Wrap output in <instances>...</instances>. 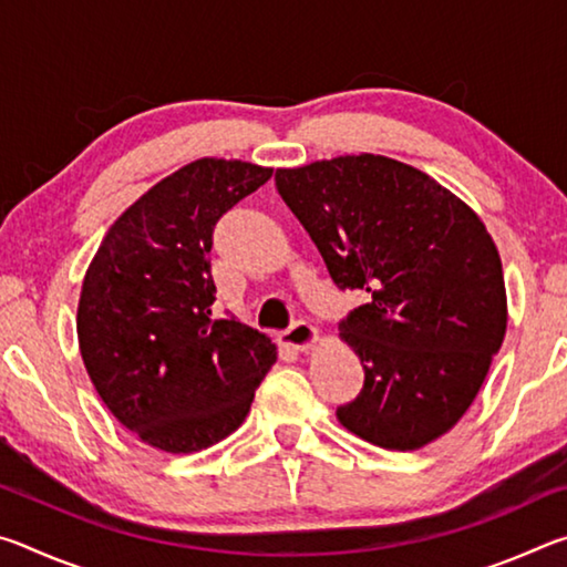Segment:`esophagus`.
I'll list each match as a JSON object with an SVG mask.
<instances>
[{"label": "esophagus", "instance_id": "34e87169", "mask_svg": "<svg viewBox=\"0 0 567 567\" xmlns=\"http://www.w3.org/2000/svg\"><path fill=\"white\" fill-rule=\"evenodd\" d=\"M280 342L285 348H292V350H310L315 348V342H318V330H315L310 322L297 320L285 332H280Z\"/></svg>", "mask_w": 567, "mask_h": 567}]
</instances>
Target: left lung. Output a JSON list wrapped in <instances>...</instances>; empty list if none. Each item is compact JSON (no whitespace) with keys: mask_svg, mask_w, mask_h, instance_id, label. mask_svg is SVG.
<instances>
[{"mask_svg":"<svg viewBox=\"0 0 567 567\" xmlns=\"http://www.w3.org/2000/svg\"><path fill=\"white\" fill-rule=\"evenodd\" d=\"M275 185L332 282L370 292L340 322L364 385L338 420L402 453L445 435L505 338L503 265L485 225L425 172L380 155L277 169Z\"/></svg>","mask_w":567,"mask_h":567,"instance_id":"obj_1","label":"left lung"}]
</instances>
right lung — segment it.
<instances>
[{
	"label": "right lung",
	"mask_w": 567,
	"mask_h": 567,
	"mask_svg": "<svg viewBox=\"0 0 567 567\" xmlns=\"http://www.w3.org/2000/svg\"><path fill=\"white\" fill-rule=\"evenodd\" d=\"M272 169L197 159L145 192L104 235L76 334L100 398L142 443L197 453L243 425L277 360L267 334L215 320L213 229Z\"/></svg>",
	"instance_id": "right-lung-1"
}]
</instances>
